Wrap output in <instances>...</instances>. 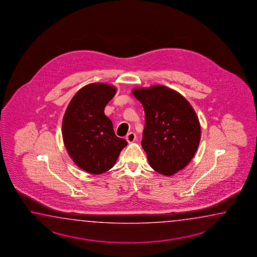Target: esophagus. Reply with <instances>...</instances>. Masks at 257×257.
<instances>
[{
  "label": "esophagus",
  "instance_id": "esophagus-1",
  "mask_svg": "<svg viewBox=\"0 0 257 257\" xmlns=\"http://www.w3.org/2000/svg\"><path fill=\"white\" fill-rule=\"evenodd\" d=\"M126 142H128V143L135 142V140H136V134H135L134 132H130L126 136Z\"/></svg>",
  "mask_w": 257,
  "mask_h": 257
}]
</instances>
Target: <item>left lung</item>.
Returning a JSON list of instances; mask_svg holds the SVG:
<instances>
[{"label": "left lung", "mask_w": 257, "mask_h": 257, "mask_svg": "<svg viewBox=\"0 0 257 257\" xmlns=\"http://www.w3.org/2000/svg\"><path fill=\"white\" fill-rule=\"evenodd\" d=\"M132 93L145 112L142 146L150 165L162 175H175L191 161L200 142L195 110L180 93L163 85L137 88Z\"/></svg>", "instance_id": "1"}]
</instances>
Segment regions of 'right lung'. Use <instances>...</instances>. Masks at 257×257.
<instances>
[{"label": "right lung", "mask_w": 257, "mask_h": 257, "mask_svg": "<svg viewBox=\"0 0 257 257\" xmlns=\"http://www.w3.org/2000/svg\"><path fill=\"white\" fill-rule=\"evenodd\" d=\"M115 91L105 83L88 84L72 97L63 116L62 137L68 153L81 169L93 175L111 169L127 144L115 135L104 113Z\"/></svg>", "instance_id": "1"}]
</instances>
